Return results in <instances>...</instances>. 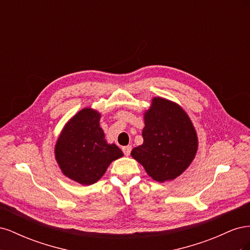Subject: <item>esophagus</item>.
Wrapping results in <instances>:
<instances>
[{"mask_svg": "<svg viewBox=\"0 0 250 250\" xmlns=\"http://www.w3.org/2000/svg\"><path fill=\"white\" fill-rule=\"evenodd\" d=\"M122 150H123L124 154H125L126 156H128V155L130 154V152H131V146H124V147L122 148Z\"/></svg>", "mask_w": 250, "mask_h": 250, "instance_id": "34e87169", "label": "esophagus"}]
</instances>
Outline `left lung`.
Segmentation results:
<instances>
[{"label": "left lung", "instance_id": "left-lung-1", "mask_svg": "<svg viewBox=\"0 0 250 250\" xmlns=\"http://www.w3.org/2000/svg\"><path fill=\"white\" fill-rule=\"evenodd\" d=\"M142 145L131 151L148 175L158 183L174 180L192 164L198 137L190 117L179 104L154 97L144 112Z\"/></svg>", "mask_w": 250, "mask_h": 250}]
</instances>
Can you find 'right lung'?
Masks as SVG:
<instances>
[{"label":"right lung","instance_id":"add662e5","mask_svg":"<svg viewBox=\"0 0 250 250\" xmlns=\"http://www.w3.org/2000/svg\"><path fill=\"white\" fill-rule=\"evenodd\" d=\"M100 119L98 110L82 108L65 123L55 144V160L63 175L83 186L97 183L123 156L116 144L105 140Z\"/></svg>","mask_w":250,"mask_h":250}]
</instances>
